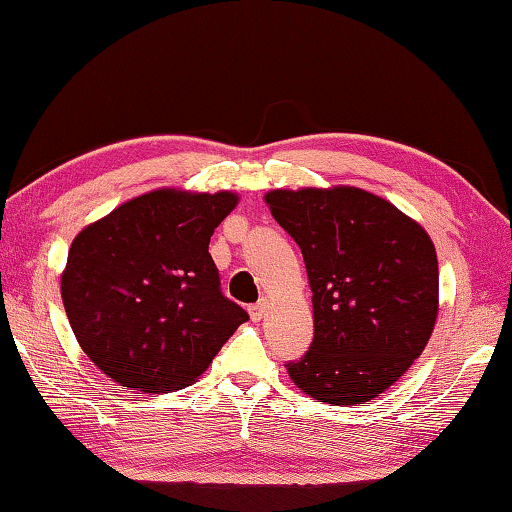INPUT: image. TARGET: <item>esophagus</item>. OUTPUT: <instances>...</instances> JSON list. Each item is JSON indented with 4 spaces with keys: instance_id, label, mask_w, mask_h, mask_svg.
<instances>
[{
    "instance_id": "obj_1",
    "label": "esophagus",
    "mask_w": 512,
    "mask_h": 512,
    "mask_svg": "<svg viewBox=\"0 0 512 512\" xmlns=\"http://www.w3.org/2000/svg\"><path fill=\"white\" fill-rule=\"evenodd\" d=\"M267 312V299H261L258 303H254V306H249V317L254 321H261L265 317Z\"/></svg>"
}]
</instances>
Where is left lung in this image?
<instances>
[{"label":"left lung","mask_w":512,"mask_h":512,"mask_svg":"<svg viewBox=\"0 0 512 512\" xmlns=\"http://www.w3.org/2000/svg\"><path fill=\"white\" fill-rule=\"evenodd\" d=\"M265 204L301 247L315 339L288 364L326 405H364L425 351L438 317L436 247L420 224L355 186L274 188Z\"/></svg>","instance_id":"1"}]
</instances>
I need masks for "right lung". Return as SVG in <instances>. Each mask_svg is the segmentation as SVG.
I'll list each match as a JSON object with an SVG mask.
<instances>
[{
  "mask_svg": "<svg viewBox=\"0 0 512 512\" xmlns=\"http://www.w3.org/2000/svg\"><path fill=\"white\" fill-rule=\"evenodd\" d=\"M238 193L155 188L78 233L60 294L80 348L143 393L193 384L249 315L222 297L209 254Z\"/></svg>",
  "mask_w": 512,
  "mask_h": 512,
  "instance_id": "1",
  "label": "right lung"
}]
</instances>
